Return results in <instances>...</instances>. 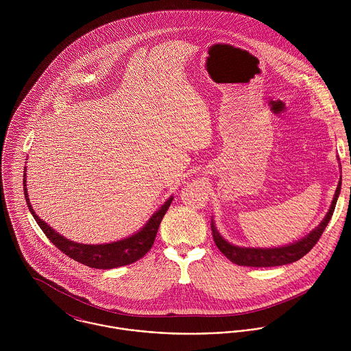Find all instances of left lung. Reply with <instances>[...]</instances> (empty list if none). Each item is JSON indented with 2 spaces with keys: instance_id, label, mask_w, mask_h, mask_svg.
Segmentation results:
<instances>
[{
  "instance_id": "8db88e82",
  "label": "left lung",
  "mask_w": 351,
  "mask_h": 351,
  "mask_svg": "<svg viewBox=\"0 0 351 351\" xmlns=\"http://www.w3.org/2000/svg\"><path fill=\"white\" fill-rule=\"evenodd\" d=\"M341 185H342V177L338 182V188L335 191L334 200L331 202V206L322 220V223L311 231L305 238L300 239L299 242H295L288 246L282 247H274V249H254V247H239L228 243L216 230L213 220L210 223L213 241L217 246V249L221 251L231 262L239 265V266H251V267H270V266H282L287 263H292L299 261L306 252L312 250V247L317 243L320 239L323 231L326 230L328 221L331 220V216L334 213L337 200L341 193Z\"/></svg>"
}]
</instances>
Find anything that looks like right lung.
Here are the masks:
<instances>
[{
  "label": "right lung",
  "mask_w": 351,
  "mask_h": 351,
  "mask_svg": "<svg viewBox=\"0 0 351 351\" xmlns=\"http://www.w3.org/2000/svg\"><path fill=\"white\" fill-rule=\"evenodd\" d=\"M23 181H24V196H25L27 205L29 208V212L32 213V216L35 217L36 223L43 230L46 237L50 239L51 243L55 245L67 256L73 258L74 261L95 269H113V267L134 263L142 256H145L152 247L159 224L173 201V196H170V199L151 216L150 220L146 223V226L142 230H139L136 234L125 239L106 243V245H82V243H77L63 238L35 213L27 192L25 173H24Z\"/></svg>",
  "instance_id": "add662e5"
}]
</instances>
